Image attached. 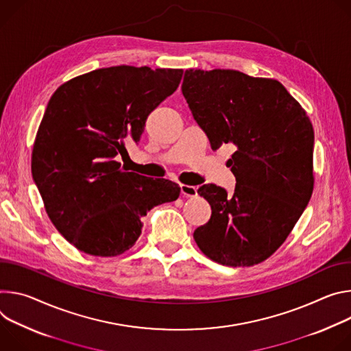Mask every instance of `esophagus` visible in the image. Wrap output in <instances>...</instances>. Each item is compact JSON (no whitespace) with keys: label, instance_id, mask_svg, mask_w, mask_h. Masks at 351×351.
I'll return each instance as SVG.
<instances>
[{"label":"esophagus","instance_id":"obj_1","mask_svg":"<svg viewBox=\"0 0 351 351\" xmlns=\"http://www.w3.org/2000/svg\"><path fill=\"white\" fill-rule=\"evenodd\" d=\"M181 195L182 197H188V198H193L198 195V188L193 186V185H186V184H181Z\"/></svg>","mask_w":351,"mask_h":351}]
</instances>
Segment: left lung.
Instances as JSON below:
<instances>
[{
    "label": "left lung",
    "mask_w": 351,
    "mask_h": 351,
    "mask_svg": "<svg viewBox=\"0 0 351 351\" xmlns=\"http://www.w3.org/2000/svg\"><path fill=\"white\" fill-rule=\"evenodd\" d=\"M181 90L210 147L236 146L227 162L234 192L215 184L198 189L212 216L193 239L217 263H259L285 243L313 195V124L275 80L186 69Z\"/></svg>",
    "instance_id": "1"
}]
</instances>
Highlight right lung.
Listing matches in <instances>:
<instances>
[{"label":"right lung","mask_w":351,"mask_h":351,"mask_svg":"<svg viewBox=\"0 0 351 351\" xmlns=\"http://www.w3.org/2000/svg\"><path fill=\"white\" fill-rule=\"evenodd\" d=\"M182 69L110 66L76 76L51 96L32 154V176L46 212L77 250L115 256L142 232V217L173 202L166 178L124 171L115 160L136 145L147 115L180 85Z\"/></svg>","instance_id":"add662e5"}]
</instances>
